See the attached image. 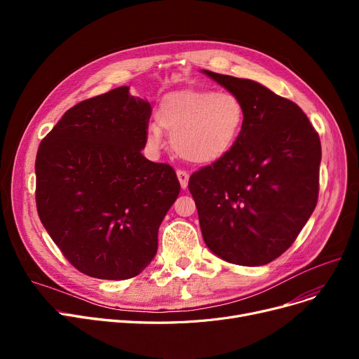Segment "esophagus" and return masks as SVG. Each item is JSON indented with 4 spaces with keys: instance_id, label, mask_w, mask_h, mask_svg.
<instances>
[{
    "instance_id": "34e87169",
    "label": "esophagus",
    "mask_w": 359,
    "mask_h": 359,
    "mask_svg": "<svg viewBox=\"0 0 359 359\" xmlns=\"http://www.w3.org/2000/svg\"><path fill=\"white\" fill-rule=\"evenodd\" d=\"M177 179H179V182H180V186H182V189H186L187 187V183H189V175H187L186 172H183V170H177Z\"/></svg>"
}]
</instances>
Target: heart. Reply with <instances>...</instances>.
<instances>
[{"mask_svg":"<svg viewBox=\"0 0 359 359\" xmlns=\"http://www.w3.org/2000/svg\"><path fill=\"white\" fill-rule=\"evenodd\" d=\"M244 123V106L230 91L183 90L168 94L157 109V122L145 130L153 153L164 145V131L172 134L176 153L194 164H212L234 148Z\"/></svg>","mask_w":359,"mask_h":359,"instance_id":"1","label":"heart"}]
</instances>
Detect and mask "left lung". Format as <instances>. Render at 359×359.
I'll return each instance as SVG.
<instances>
[{"mask_svg": "<svg viewBox=\"0 0 359 359\" xmlns=\"http://www.w3.org/2000/svg\"><path fill=\"white\" fill-rule=\"evenodd\" d=\"M202 72L244 106L234 148L189 179L203 241L234 265H266L291 246L316 208L318 134L294 102L260 83Z\"/></svg>", "mask_w": 359, "mask_h": 359, "instance_id": "8db88e82", "label": "left lung"}]
</instances>
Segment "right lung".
<instances>
[{
    "label": "right lung",
    "instance_id": "obj_1",
    "mask_svg": "<svg viewBox=\"0 0 359 359\" xmlns=\"http://www.w3.org/2000/svg\"><path fill=\"white\" fill-rule=\"evenodd\" d=\"M151 106L118 87L75 104L36 156V205L45 230L80 272L110 280L141 273L179 196L168 164L141 151Z\"/></svg>",
    "mask_w": 359,
    "mask_h": 359
}]
</instances>
